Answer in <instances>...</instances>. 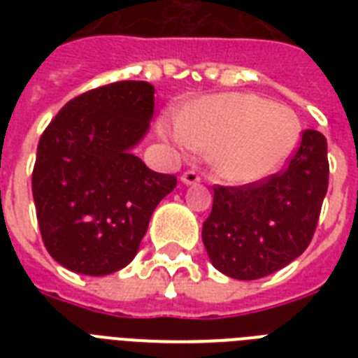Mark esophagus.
<instances>
[{
	"label": "esophagus",
	"mask_w": 358,
	"mask_h": 358,
	"mask_svg": "<svg viewBox=\"0 0 358 358\" xmlns=\"http://www.w3.org/2000/svg\"><path fill=\"white\" fill-rule=\"evenodd\" d=\"M180 180H182V184L193 185V184H196V182H201V176H199L195 171H187V173L182 174V178Z\"/></svg>",
	"instance_id": "esophagus-1"
}]
</instances>
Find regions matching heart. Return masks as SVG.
Masks as SVG:
<instances>
[{
  "label": "heart",
  "mask_w": 358,
  "mask_h": 358,
  "mask_svg": "<svg viewBox=\"0 0 358 358\" xmlns=\"http://www.w3.org/2000/svg\"><path fill=\"white\" fill-rule=\"evenodd\" d=\"M294 109L255 92L199 98L163 117L159 134L180 148L206 152L208 163L229 184H256L284 167L301 141Z\"/></svg>",
  "instance_id": "heart-1"
}]
</instances>
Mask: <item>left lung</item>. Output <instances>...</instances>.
Returning <instances> with one entry per match:
<instances>
[{
  "instance_id": "left-lung-1",
  "label": "left lung",
  "mask_w": 358,
  "mask_h": 358,
  "mask_svg": "<svg viewBox=\"0 0 358 358\" xmlns=\"http://www.w3.org/2000/svg\"><path fill=\"white\" fill-rule=\"evenodd\" d=\"M329 185L327 139L305 129L288 169L241 187H213L202 241L217 271L256 280L305 252Z\"/></svg>"
}]
</instances>
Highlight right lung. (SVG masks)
Returning a JSON list of instances; mask_svg holds the SVG:
<instances>
[{
	"label": "right lung",
	"instance_id": "1",
	"mask_svg": "<svg viewBox=\"0 0 358 358\" xmlns=\"http://www.w3.org/2000/svg\"><path fill=\"white\" fill-rule=\"evenodd\" d=\"M154 85L117 81L83 92L50 122L36 148L33 201L52 258L103 277L134 260L176 176L134 154L154 115Z\"/></svg>",
	"mask_w": 358,
	"mask_h": 358
}]
</instances>
